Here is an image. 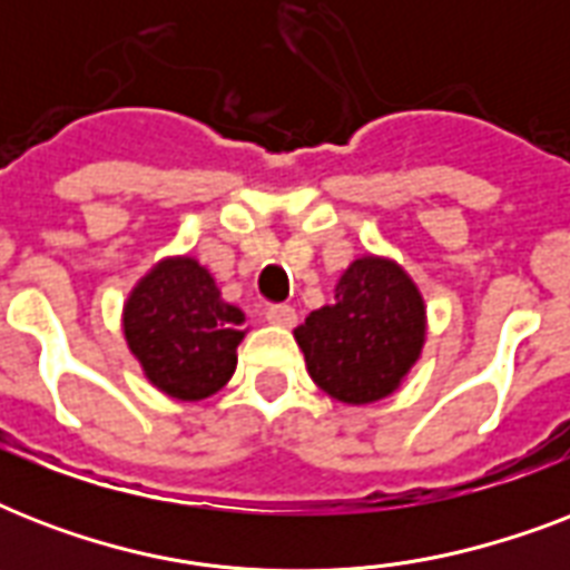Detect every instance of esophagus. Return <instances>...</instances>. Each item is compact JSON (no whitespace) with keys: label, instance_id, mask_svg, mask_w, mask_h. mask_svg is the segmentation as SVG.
<instances>
[{"label":"esophagus","instance_id":"esophagus-1","mask_svg":"<svg viewBox=\"0 0 570 570\" xmlns=\"http://www.w3.org/2000/svg\"><path fill=\"white\" fill-rule=\"evenodd\" d=\"M266 320L277 328H293L295 322H298V313H295L293 304H272L266 311Z\"/></svg>","mask_w":570,"mask_h":570}]
</instances>
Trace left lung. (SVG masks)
<instances>
[{
  "label": "left lung",
  "mask_w": 570,
  "mask_h": 570,
  "mask_svg": "<svg viewBox=\"0 0 570 570\" xmlns=\"http://www.w3.org/2000/svg\"><path fill=\"white\" fill-rule=\"evenodd\" d=\"M295 343L316 387L346 405H373L396 393L420 361L423 293L396 259L357 257L340 275L334 302L295 328Z\"/></svg>",
  "instance_id": "obj_1"
}]
</instances>
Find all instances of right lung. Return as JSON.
Instances as JSON below:
<instances>
[{
  "instance_id": "obj_1",
  "label": "right lung",
  "mask_w": 570,
  "mask_h": 570,
  "mask_svg": "<svg viewBox=\"0 0 570 570\" xmlns=\"http://www.w3.org/2000/svg\"><path fill=\"white\" fill-rule=\"evenodd\" d=\"M245 313L224 302L215 277L195 257H165L124 304V337L165 396L200 402L236 373Z\"/></svg>"
}]
</instances>
